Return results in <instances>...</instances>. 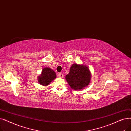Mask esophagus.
I'll return each mask as SVG.
<instances>
[{"label": "esophagus", "mask_w": 131, "mask_h": 131, "mask_svg": "<svg viewBox=\"0 0 131 131\" xmlns=\"http://www.w3.org/2000/svg\"><path fill=\"white\" fill-rule=\"evenodd\" d=\"M58 76H59V78H62L63 77L64 75H63V73H59V74H58Z\"/></svg>", "instance_id": "1"}]
</instances>
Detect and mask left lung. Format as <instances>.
Here are the masks:
<instances>
[{"label":"left lung","mask_w":131,"mask_h":131,"mask_svg":"<svg viewBox=\"0 0 131 131\" xmlns=\"http://www.w3.org/2000/svg\"><path fill=\"white\" fill-rule=\"evenodd\" d=\"M66 80L72 89L80 90L89 85L91 73L86 66L74 64L71 67L69 73L66 75Z\"/></svg>","instance_id":"obj_1"}]
</instances>
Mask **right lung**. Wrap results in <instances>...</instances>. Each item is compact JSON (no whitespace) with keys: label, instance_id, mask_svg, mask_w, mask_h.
<instances>
[{"label":"right lung","instance_id":"right-lung-1","mask_svg":"<svg viewBox=\"0 0 131 131\" xmlns=\"http://www.w3.org/2000/svg\"><path fill=\"white\" fill-rule=\"evenodd\" d=\"M56 78V73L49 67L44 68L41 74L38 77L39 83L43 86L49 85Z\"/></svg>","mask_w":131,"mask_h":131}]
</instances>
